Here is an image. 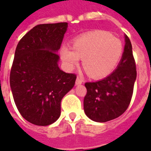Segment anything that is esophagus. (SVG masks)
<instances>
[{"label":"esophagus","mask_w":151,"mask_h":151,"mask_svg":"<svg viewBox=\"0 0 151 151\" xmlns=\"http://www.w3.org/2000/svg\"><path fill=\"white\" fill-rule=\"evenodd\" d=\"M82 82H83V80H82V78H80L79 77H78L77 79H76V82H75L76 85H81Z\"/></svg>","instance_id":"1"}]
</instances>
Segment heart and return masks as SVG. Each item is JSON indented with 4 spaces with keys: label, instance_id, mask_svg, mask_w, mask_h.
<instances>
[{
    "label": "heart",
    "instance_id": "1",
    "mask_svg": "<svg viewBox=\"0 0 151 151\" xmlns=\"http://www.w3.org/2000/svg\"><path fill=\"white\" fill-rule=\"evenodd\" d=\"M123 44L119 39L104 31H94L76 38L72 48L64 46L60 56L69 70L78 65L80 58L89 75L101 78L116 68L123 55Z\"/></svg>",
    "mask_w": 151,
    "mask_h": 151
}]
</instances>
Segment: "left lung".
<instances>
[{
    "mask_svg": "<svg viewBox=\"0 0 151 151\" xmlns=\"http://www.w3.org/2000/svg\"><path fill=\"white\" fill-rule=\"evenodd\" d=\"M124 40L123 55L115 71L100 81L85 83L87 92L84 98V111L96 122H107L121 116L133 96L136 64L132 44L126 35Z\"/></svg>",
    "mask_w": 151,
    "mask_h": 151,
    "instance_id": "8db88e82",
    "label": "left lung"
}]
</instances>
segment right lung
<instances>
[{"mask_svg": "<svg viewBox=\"0 0 151 151\" xmlns=\"http://www.w3.org/2000/svg\"><path fill=\"white\" fill-rule=\"evenodd\" d=\"M68 23L40 24L18 42L10 70V88L25 120L46 126L60 116V102L77 76L60 70L57 54Z\"/></svg>", "mask_w": 151, "mask_h": 151, "instance_id": "add662e5", "label": "right lung"}]
</instances>
